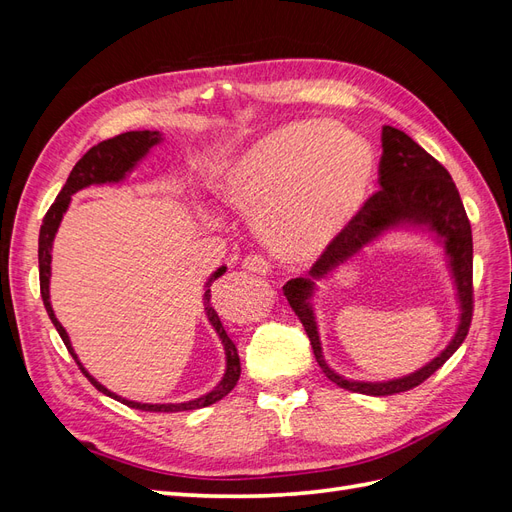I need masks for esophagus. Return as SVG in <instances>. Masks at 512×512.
<instances>
[{
    "mask_svg": "<svg viewBox=\"0 0 512 512\" xmlns=\"http://www.w3.org/2000/svg\"><path fill=\"white\" fill-rule=\"evenodd\" d=\"M243 269L258 275H267L271 271V265L267 262V258H262L260 254H250L243 258Z\"/></svg>",
    "mask_w": 512,
    "mask_h": 512,
    "instance_id": "obj_1",
    "label": "esophagus"
}]
</instances>
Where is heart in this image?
I'll return each mask as SVG.
<instances>
[{"mask_svg":"<svg viewBox=\"0 0 512 512\" xmlns=\"http://www.w3.org/2000/svg\"><path fill=\"white\" fill-rule=\"evenodd\" d=\"M376 153L363 136L329 121L277 126L215 162L211 190L254 215L273 252L314 258L359 218L376 181Z\"/></svg>","mask_w":512,"mask_h":512,"instance_id":"1","label":"heart"}]
</instances>
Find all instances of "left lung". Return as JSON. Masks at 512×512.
<instances>
[{
  "instance_id": "obj_1",
  "label": "left lung",
  "mask_w": 512,
  "mask_h": 512,
  "mask_svg": "<svg viewBox=\"0 0 512 512\" xmlns=\"http://www.w3.org/2000/svg\"><path fill=\"white\" fill-rule=\"evenodd\" d=\"M380 192L371 196L359 218L324 250L305 277L286 282L284 294L292 312L303 322L305 333L320 369L331 382L346 391L384 397L414 389L451 359L468 335L472 320V228L461 196L448 170L412 138L391 126H382ZM427 234L445 254V266L452 275L460 309L458 327L449 343L431 362L406 377L389 381H354L335 372L323 356L315 301L319 284L332 277L389 231Z\"/></svg>"
}]
</instances>
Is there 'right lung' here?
<instances>
[{
  "mask_svg": "<svg viewBox=\"0 0 512 512\" xmlns=\"http://www.w3.org/2000/svg\"><path fill=\"white\" fill-rule=\"evenodd\" d=\"M164 141L162 132L158 130H134V132H126L119 134L115 138H108V141L98 143L96 147H91L85 156L76 162V166L72 168V173L66 181L64 188L57 194L55 203L51 205V209L46 211L42 226H40V239H38V265H40V294L42 301L46 307V314H49L51 322L55 324V329L59 333V337L64 339V344L68 348V352L72 354V359L76 361V365L81 367L83 374L87 376V380L96 386V389L108 397H113L121 404H126L134 410H145V412H183V410H196V408H205L220 401L222 397H226L241 376V363H239V352L237 346L232 344V339L226 335L220 316L215 314V309L211 307V284L218 280L226 273V265H222L218 271H213L209 275V280L205 282V294H203V305H205V316L209 320V324L213 327L215 335H218L220 344L224 348V359H226V369L222 380L213 386L211 391H207L205 395H200L196 399L190 401H179V404H143V401H132L121 397L113 391H108L102 382H98L94 376L89 374L85 369V365L79 361L76 356L70 337L66 333V329L61 327V322L57 320L53 305H51V258H53V241L57 235V228L64 220V215L72 203V196L76 192H81L89 185H111V183H121L126 177H130L134 173V168L141 164L153 147H158Z\"/></svg>",
  "mask_w": 512,
  "mask_h": 512,
  "instance_id": "add662e5",
  "label": "right lung"
}]
</instances>
